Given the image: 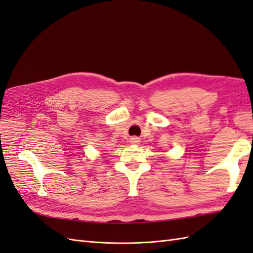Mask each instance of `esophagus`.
I'll use <instances>...</instances> for the list:
<instances>
[{
  "label": "esophagus",
  "instance_id": "obj_1",
  "mask_svg": "<svg viewBox=\"0 0 253 253\" xmlns=\"http://www.w3.org/2000/svg\"><path fill=\"white\" fill-rule=\"evenodd\" d=\"M137 142H139L137 139H135V138L132 139V143H137Z\"/></svg>",
  "mask_w": 253,
  "mask_h": 253
}]
</instances>
